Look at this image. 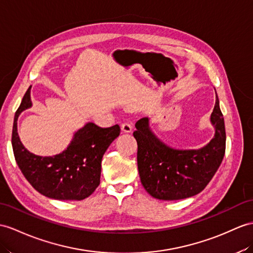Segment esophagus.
I'll list each match as a JSON object with an SVG mask.
<instances>
[{
    "instance_id": "obj_1",
    "label": "esophagus",
    "mask_w": 253,
    "mask_h": 253,
    "mask_svg": "<svg viewBox=\"0 0 253 253\" xmlns=\"http://www.w3.org/2000/svg\"><path fill=\"white\" fill-rule=\"evenodd\" d=\"M121 128H122V131L123 132H126V133H130V132H132V128H133V126H132V125L128 121H126V122H123L122 125H121Z\"/></svg>"
}]
</instances>
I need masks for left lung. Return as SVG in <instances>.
Segmentation results:
<instances>
[{
	"label": "left lung",
	"mask_w": 253,
	"mask_h": 253,
	"mask_svg": "<svg viewBox=\"0 0 253 253\" xmlns=\"http://www.w3.org/2000/svg\"><path fill=\"white\" fill-rule=\"evenodd\" d=\"M214 137L199 150H176L163 144L149 128V119H139L133 132L137 141L140 181L151 196L175 201L199 194L211 180L225 153V126L215 98L211 117Z\"/></svg>",
	"instance_id": "8db88e82"
}]
</instances>
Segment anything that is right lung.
<instances>
[{"instance_id":"1","label":"right lung","mask_w":253,"mask_h":253,"mask_svg":"<svg viewBox=\"0 0 253 253\" xmlns=\"http://www.w3.org/2000/svg\"><path fill=\"white\" fill-rule=\"evenodd\" d=\"M31 87L24 94L14 119L11 145L21 173L38 192L62 201H82L94 192L100 184L101 163L112 141L119 136L118 125L101 127L87 123L80 128L70 146L60 155L40 157L28 151L17 133V119L31 107Z\"/></svg>"}]
</instances>
